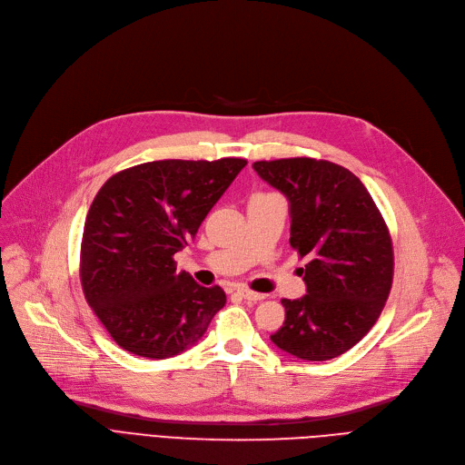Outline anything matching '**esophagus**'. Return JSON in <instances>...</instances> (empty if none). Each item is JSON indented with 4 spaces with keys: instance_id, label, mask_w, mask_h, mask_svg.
<instances>
[{
    "instance_id": "34e87169",
    "label": "esophagus",
    "mask_w": 465,
    "mask_h": 465,
    "mask_svg": "<svg viewBox=\"0 0 465 465\" xmlns=\"http://www.w3.org/2000/svg\"><path fill=\"white\" fill-rule=\"evenodd\" d=\"M240 296L248 300V302H261V300L266 298L264 294L255 292V291H250V289H240Z\"/></svg>"
}]
</instances>
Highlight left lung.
Returning <instances> with one entry per match:
<instances>
[{
    "label": "left lung",
    "mask_w": 465,
    "mask_h": 465,
    "mask_svg": "<svg viewBox=\"0 0 465 465\" xmlns=\"http://www.w3.org/2000/svg\"><path fill=\"white\" fill-rule=\"evenodd\" d=\"M255 173L289 201L291 245L306 294L283 298L282 351L321 362L357 345L385 308L394 253L389 227L364 183L345 167L312 157L255 161Z\"/></svg>",
    "instance_id": "8db88e82"
}]
</instances>
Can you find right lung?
Segmentation results:
<instances>
[{"label": "right lung", "instance_id": "1", "mask_svg": "<svg viewBox=\"0 0 465 465\" xmlns=\"http://www.w3.org/2000/svg\"><path fill=\"white\" fill-rule=\"evenodd\" d=\"M248 165L165 159L108 178L95 195L80 245L86 302L125 351L169 359L193 347L227 296L176 272L183 250L212 206Z\"/></svg>", "mask_w": 465, "mask_h": 465}]
</instances>
